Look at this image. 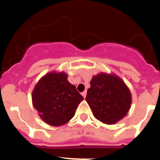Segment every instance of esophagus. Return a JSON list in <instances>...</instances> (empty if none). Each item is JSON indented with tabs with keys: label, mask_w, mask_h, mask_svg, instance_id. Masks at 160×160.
I'll list each match as a JSON object with an SVG mask.
<instances>
[{
	"label": "esophagus",
	"mask_w": 160,
	"mask_h": 160,
	"mask_svg": "<svg viewBox=\"0 0 160 160\" xmlns=\"http://www.w3.org/2000/svg\"><path fill=\"white\" fill-rule=\"evenodd\" d=\"M81 95H82V97H83V98H86V91L82 92L81 93Z\"/></svg>",
	"instance_id": "obj_1"
}]
</instances>
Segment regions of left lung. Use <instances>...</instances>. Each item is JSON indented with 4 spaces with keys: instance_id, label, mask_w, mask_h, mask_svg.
<instances>
[{
    "instance_id": "8db88e82",
    "label": "left lung",
    "mask_w": 160,
    "mask_h": 160,
    "mask_svg": "<svg viewBox=\"0 0 160 160\" xmlns=\"http://www.w3.org/2000/svg\"><path fill=\"white\" fill-rule=\"evenodd\" d=\"M86 97L95 118L106 124H114L127 114L131 93L122 80L114 75L93 77Z\"/></svg>"
}]
</instances>
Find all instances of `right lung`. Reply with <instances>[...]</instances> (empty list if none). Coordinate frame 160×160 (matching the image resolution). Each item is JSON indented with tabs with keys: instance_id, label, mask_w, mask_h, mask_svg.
<instances>
[{
	"instance_id": "1",
	"label": "right lung",
	"mask_w": 160,
	"mask_h": 160,
	"mask_svg": "<svg viewBox=\"0 0 160 160\" xmlns=\"http://www.w3.org/2000/svg\"><path fill=\"white\" fill-rule=\"evenodd\" d=\"M64 72H51L38 82L32 93L33 105L47 123L59 126L73 118L83 97L68 81Z\"/></svg>"
}]
</instances>
